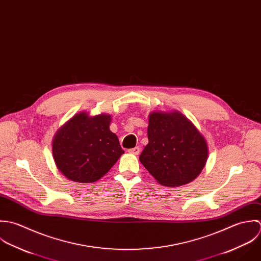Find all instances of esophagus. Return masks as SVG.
<instances>
[{
	"instance_id": "34e87169",
	"label": "esophagus",
	"mask_w": 261,
	"mask_h": 261,
	"mask_svg": "<svg viewBox=\"0 0 261 261\" xmlns=\"http://www.w3.org/2000/svg\"><path fill=\"white\" fill-rule=\"evenodd\" d=\"M130 153H132V154H135V155H137V154H139L140 153V148L138 147V146H136V147H134V148H131V149H129L128 150Z\"/></svg>"
}]
</instances>
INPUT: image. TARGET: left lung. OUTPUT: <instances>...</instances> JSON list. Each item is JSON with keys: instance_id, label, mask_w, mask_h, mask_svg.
<instances>
[{"instance_id": "1", "label": "left lung", "mask_w": 261, "mask_h": 261, "mask_svg": "<svg viewBox=\"0 0 261 261\" xmlns=\"http://www.w3.org/2000/svg\"><path fill=\"white\" fill-rule=\"evenodd\" d=\"M147 135L148 144L139 160L160 185L184 186L201 173L207 162L208 145L182 114L151 113Z\"/></svg>"}]
</instances>
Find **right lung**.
<instances>
[{
  "label": "right lung",
  "mask_w": 261,
  "mask_h": 261,
  "mask_svg": "<svg viewBox=\"0 0 261 261\" xmlns=\"http://www.w3.org/2000/svg\"><path fill=\"white\" fill-rule=\"evenodd\" d=\"M110 115L80 113L57 131L53 158L64 176L76 182H94L117 162L124 150L110 131Z\"/></svg>",
  "instance_id": "1"
}]
</instances>
